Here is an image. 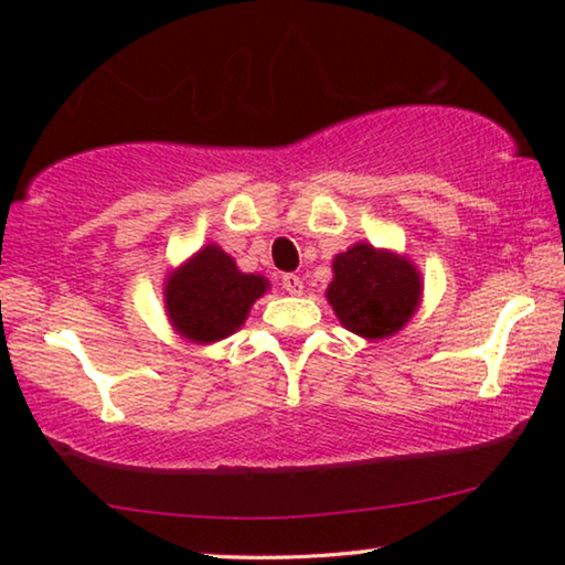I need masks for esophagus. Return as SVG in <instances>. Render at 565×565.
Wrapping results in <instances>:
<instances>
[{
  "label": "esophagus",
  "instance_id": "esophagus-1",
  "mask_svg": "<svg viewBox=\"0 0 565 565\" xmlns=\"http://www.w3.org/2000/svg\"><path fill=\"white\" fill-rule=\"evenodd\" d=\"M282 288L288 290L290 296H300V292H303V280H300V275H296V273H285Z\"/></svg>",
  "mask_w": 565,
  "mask_h": 565
}]
</instances>
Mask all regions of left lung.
<instances>
[{"instance_id": "8db88e82", "label": "left lung", "mask_w": 565, "mask_h": 565, "mask_svg": "<svg viewBox=\"0 0 565 565\" xmlns=\"http://www.w3.org/2000/svg\"><path fill=\"white\" fill-rule=\"evenodd\" d=\"M419 296L422 282L412 262L367 244L339 254L327 290L339 321L367 339L396 334L412 319Z\"/></svg>"}]
</instances>
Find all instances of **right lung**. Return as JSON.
Returning <instances> with one entry per match:
<instances>
[{
	"label": "right lung",
	"mask_w": 565,
	"mask_h": 565,
	"mask_svg": "<svg viewBox=\"0 0 565 565\" xmlns=\"http://www.w3.org/2000/svg\"><path fill=\"white\" fill-rule=\"evenodd\" d=\"M267 290L262 275H244L218 246H205L167 282V311L180 334L218 342L242 327L254 300Z\"/></svg>",
	"instance_id": "add662e5"
}]
</instances>
